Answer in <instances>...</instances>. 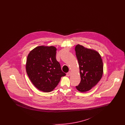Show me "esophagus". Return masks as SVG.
I'll list each match as a JSON object with an SVG mask.
<instances>
[{
  "label": "esophagus",
  "mask_w": 125,
  "mask_h": 125,
  "mask_svg": "<svg viewBox=\"0 0 125 125\" xmlns=\"http://www.w3.org/2000/svg\"><path fill=\"white\" fill-rule=\"evenodd\" d=\"M70 74H71V72L70 71L68 72V73H66V76H70Z\"/></svg>",
  "instance_id": "obj_1"
}]
</instances>
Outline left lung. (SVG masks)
I'll use <instances>...</instances> for the list:
<instances>
[{
  "mask_svg": "<svg viewBox=\"0 0 125 125\" xmlns=\"http://www.w3.org/2000/svg\"><path fill=\"white\" fill-rule=\"evenodd\" d=\"M81 81L76 88L79 91L91 89L101 80L103 73V63L97 52L77 44L75 48Z\"/></svg>",
  "mask_w": 125,
  "mask_h": 125,
  "instance_id": "1",
  "label": "left lung"
}]
</instances>
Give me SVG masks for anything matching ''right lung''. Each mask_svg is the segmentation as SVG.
<instances>
[{
	"label": "right lung",
	"mask_w": 125,
	"mask_h": 125,
	"mask_svg": "<svg viewBox=\"0 0 125 125\" xmlns=\"http://www.w3.org/2000/svg\"><path fill=\"white\" fill-rule=\"evenodd\" d=\"M56 50L53 46H40L27 57L26 68L29 77L37 89L45 92L53 90L61 77L66 75L56 60Z\"/></svg>",
	"instance_id": "right-lung-1"
}]
</instances>
